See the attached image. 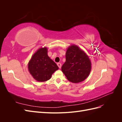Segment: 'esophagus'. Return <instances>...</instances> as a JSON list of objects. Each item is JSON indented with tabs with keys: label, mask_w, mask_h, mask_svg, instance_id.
I'll use <instances>...</instances> for the list:
<instances>
[{
	"label": "esophagus",
	"mask_w": 122,
	"mask_h": 122,
	"mask_svg": "<svg viewBox=\"0 0 122 122\" xmlns=\"http://www.w3.org/2000/svg\"><path fill=\"white\" fill-rule=\"evenodd\" d=\"M57 66H58V67L59 68H61V63H60V62H58V63L57 64Z\"/></svg>",
	"instance_id": "esophagus-1"
}]
</instances>
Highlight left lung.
Listing matches in <instances>:
<instances>
[{"mask_svg":"<svg viewBox=\"0 0 122 122\" xmlns=\"http://www.w3.org/2000/svg\"><path fill=\"white\" fill-rule=\"evenodd\" d=\"M91 70V62L86 54L76 45L68 47L66 61L61 67L67 79L75 83L82 82L89 75Z\"/></svg>","mask_w":122,"mask_h":122,"instance_id":"left-lung-1","label":"left lung"}]
</instances>
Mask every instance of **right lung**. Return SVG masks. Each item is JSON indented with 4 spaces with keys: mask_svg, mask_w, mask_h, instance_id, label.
I'll return each instance as SVG.
<instances>
[{
    "mask_svg": "<svg viewBox=\"0 0 122 122\" xmlns=\"http://www.w3.org/2000/svg\"><path fill=\"white\" fill-rule=\"evenodd\" d=\"M46 47L41 48L32 55L28 64V71L39 82L50 79L52 74L58 69V66L47 54Z\"/></svg>",
    "mask_w": 122,
    "mask_h": 122,
    "instance_id": "obj_1",
    "label": "right lung"
}]
</instances>
